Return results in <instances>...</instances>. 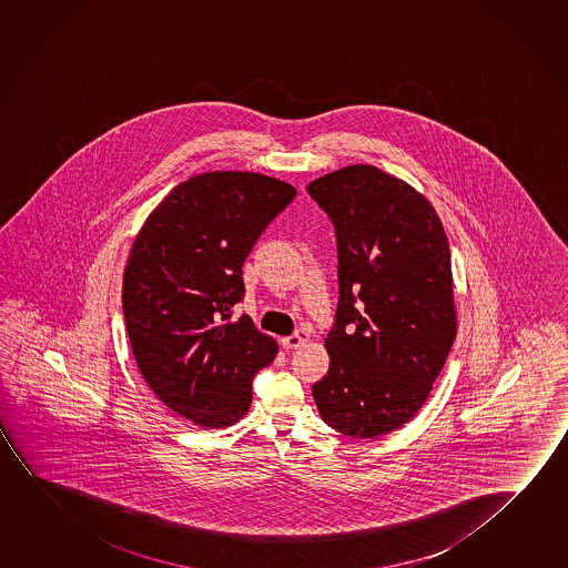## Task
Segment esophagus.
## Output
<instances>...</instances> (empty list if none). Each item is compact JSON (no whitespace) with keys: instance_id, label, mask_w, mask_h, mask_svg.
Listing matches in <instances>:
<instances>
[{"instance_id":"34e87169","label":"esophagus","mask_w":568,"mask_h":568,"mask_svg":"<svg viewBox=\"0 0 568 568\" xmlns=\"http://www.w3.org/2000/svg\"><path fill=\"white\" fill-rule=\"evenodd\" d=\"M308 341V332L306 331H297L295 334H291L287 338H283L281 341V346L285 349H297Z\"/></svg>"}]
</instances>
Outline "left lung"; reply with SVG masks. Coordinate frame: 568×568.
Returning <instances> with one entry per match:
<instances>
[{
	"label": "left lung",
	"mask_w": 568,
	"mask_h": 568,
	"mask_svg": "<svg viewBox=\"0 0 568 568\" xmlns=\"http://www.w3.org/2000/svg\"><path fill=\"white\" fill-rule=\"evenodd\" d=\"M306 192L338 250L331 367L313 397L342 435L382 437L415 417L453 348L448 237L427 199L377 166H344Z\"/></svg>",
	"instance_id": "left-lung-1"
}]
</instances>
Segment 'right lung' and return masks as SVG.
I'll list each match as a JSON object with an SVG mask.
<instances>
[{"label": "right lung", "mask_w": 568, "mask_h": 568, "mask_svg": "<svg viewBox=\"0 0 568 568\" xmlns=\"http://www.w3.org/2000/svg\"><path fill=\"white\" fill-rule=\"evenodd\" d=\"M291 184L214 171L176 184L149 214L123 273V316L141 376L166 407L206 428L234 425L252 403V382L277 342L250 316L242 265Z\"/></svg>", "instance_id": "obj_1"}]
</instances>
